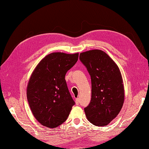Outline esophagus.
Wrapping results in <instances>:
<instances>
[{
	"label": "esophagus",
	"mask_w": 149,
	"mask_h": 149,
	"mask_svg": "<svg viewBox=\"0 0 149 149\" xmlns=\"http://www.w3.org/2000/svg\"><path fill=\"white\" fill-rule=\"evenodd\" d=\"M75 104H76L77 105H78V104H79V98L75 99Z\"/></svg>",
	"instance_id": "esophagus-1"
}]
</instances>
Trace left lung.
<instances>
[{"label": "left lung", "mask_w": 149, "mask_h": 149, "mask_svg": "<svg viewBox=\"0 0 149 149\" xmlns=\"http://www.w3.org/2000/svg\"><path fill=\"white\" fill-rule=\"evenodd\" d=\"M79 59L91 77L92 98L84 108L86 116L96 126H106L120 112L124 100V90L118 67L103 51L81 53Z\"/></svg>", "instance_id": "left-lung-1"}]
</instances>
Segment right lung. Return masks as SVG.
Returning a JSON list of instances; mask_svg holds the SVG:
<instances>
[{
  "label": "right lung",
  "instance_id": "right-lung-1",
  "mask_svg": "<svg viewBox=\"0 0 149 149\" xmlns=\"http://www.w3.org/2000/svg\"><path fill=\"white\" fill-rule=\"evenodd\" d=\"M74 54L50 53L33 71L26 97L33 116L42 125L54 128L69 116L75 102L69 92L65 75L78 59Z\"/></svg>",
  "mask_w": 149,
  "mask_h": 149
}]
</instances>
